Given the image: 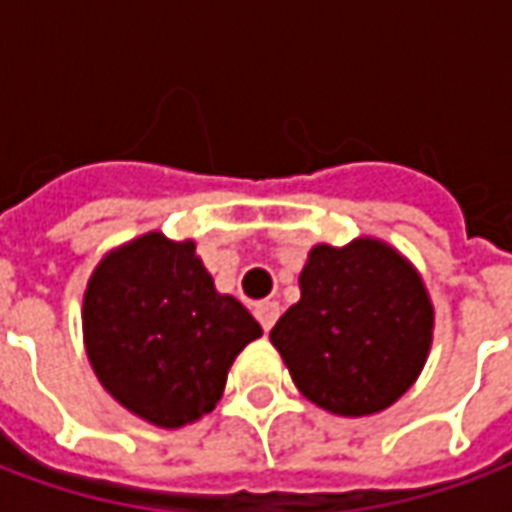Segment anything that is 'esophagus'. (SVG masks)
Masks as SVG:
<instances>
[{
	"mask_svg": "<svg viewBox=\"0 0 512 512\" xmlns=\"http://www.w3.org/2000/svg\"><path fill=\"white\" fill-rule=\"evenodd\" d=\"M255 315L257 321H260V326H263L266 332H271V326H274L279 318V304L277 301H263V304H257L255 307Z\"/></svg>",
	"mask_w": 512,
	"mask_h": 512,
	"instance_id": "1",
	"label": "esophagus"
}]
</instances>
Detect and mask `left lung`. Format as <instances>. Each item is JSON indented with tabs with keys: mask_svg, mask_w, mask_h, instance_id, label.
<instances>
[{
	"mask_svg": "<svg viewBox=\"0 0 512 512\" xmlns=\"http://www.w3.org/2000/svg\"><path fill=\"white\" fill-rule=\"evenodd\" d=\"M301 299L271 329L293 384L337 417H367L406 395L433 343L417 268L376 238L310 249Z\"/></svg>",
	"mask_w": 512,
	"mask_h": 512,
	"instance_id": "1",
	"label": "left lung"
}]
</instances>
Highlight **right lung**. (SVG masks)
<instances>
[{"label":"right lung","mask_w":512,"mask_h":512,"mask_svg":"<svg viewBox=\"0 0 512 512\" xmlns=\"http://www.w3.org/2000/svg\"><path fill=\"white\" fill-rule=\"evenodd\" d=\"M194 241L145 233L95 266L84 290L87 359L109 395L158 428L216 408L227 370L263 329L213 288Z\"/></svg>","instance_id":"1"}]
</instances>
